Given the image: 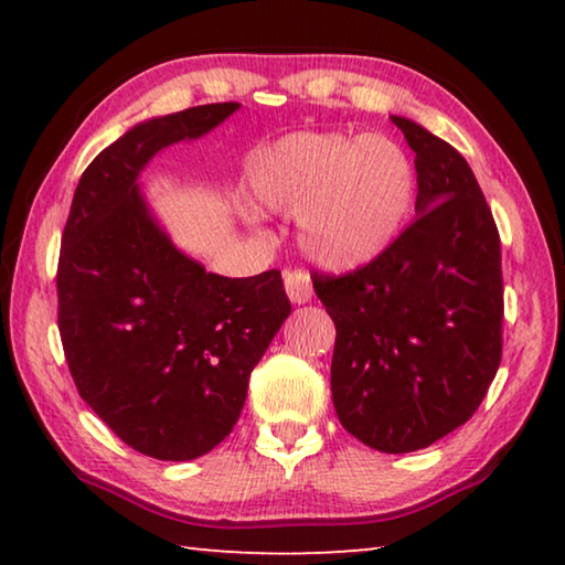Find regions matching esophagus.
I'll list each match as a JSON object with an SVG mask.
<instances>
[{"label":"esophagus","instance_id":"esophagus-1","mask_svg":"<svg viewBox=\"0 0 565 565\" xmlns=\"http://www.w3.org/2000/svg\"><path fill=\"white\" fill-rule=\"evenodd\" d=\"M284 286L291 303H306L311 299V279L306 271H286Z\"/></svg>","mask_w":565,"mask_h":565}]
</instances>
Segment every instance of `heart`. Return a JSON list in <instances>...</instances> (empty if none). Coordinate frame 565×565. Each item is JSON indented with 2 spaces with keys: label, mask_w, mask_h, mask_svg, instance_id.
I'll return each instance as SVG.
<instances>
[{
  "label": "heart",
  "mask_w": 565,
  "mask_h": 565,
  "mask_svg": "<svg viewBox=\"0 0 565 565\" xmlns=\"http://www.w3.org/2000/svg\"><path fill=\"white\" fill-rule=\"evenodd\" d=\"M269 212L296 214L299 244L329 271H356L396 242L414 204V167L384 134H289L248 174Z\"/></svg>",
  "instance_id": "heart-1"
}]
</instances>
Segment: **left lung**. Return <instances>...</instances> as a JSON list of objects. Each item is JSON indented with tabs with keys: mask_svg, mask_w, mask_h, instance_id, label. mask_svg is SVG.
Returning a JSON list of instances; mask_svg holds the SVG:
<instances>
[{
	"mask_svg": "<svg viewBox=\"0 0 565 565\" xmlns=\"http://www.w3.org/2000/svg\"><path fill=\"white\" fill-rule=\"evenodd\" d=\"M414 149L416 218L376 262L313 274L337 323L331 396L341 426L384 454L431 446L476 414L501 363V238L468 161L391 117Z\"/></svg>",
	"mask_w": 565,
	"mask_h": 565,
	"instance_id": "left-lung-1",
	"label": "left lung"
}]
</instances>
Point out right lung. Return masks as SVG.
<instances>
[{
  "instance_id": "obj_1",
  "label": "right lung",
  "mask_w": 565,
  "mask_h": 565,
  "mask_svg": "<svg viewBox=\"0 0 565 565\" xmlns=\"http://www.w3.org/2000/svg\"><path fill=\"white\" fill-rule=\"evenodd\" d=\"M238 107L139 121L84 171L64 226L56 294L74 384L124 444L159 461H191L232 434L248 376L291 313L279 271H206L139 186L161 149L204 137Z\"/></svg>"
}]
</instances>
